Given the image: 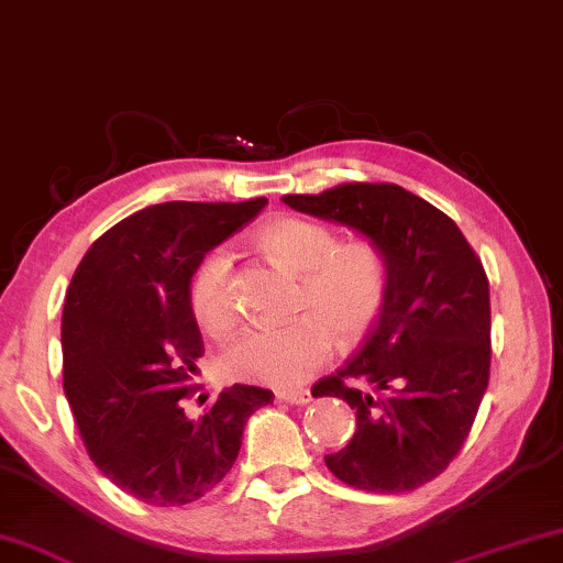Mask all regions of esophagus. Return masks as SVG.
I'll return each mask as SVG.
<instances>
[{"instance_id":"1","label":"esophagus","mask_w":563,"mask_h":563,"mask_svg":"<svg viewBox=\"0 0 563 563\" xmlns=\"http://www.w3.org/2000/svg\"><path fill=\"white\" fill-rule=\"evenodd\" d=\"M276 398L284 404H295V406H305L312 401V396H309V390H295V388H284V390H276Z\"/></svg>"}]
</instances>
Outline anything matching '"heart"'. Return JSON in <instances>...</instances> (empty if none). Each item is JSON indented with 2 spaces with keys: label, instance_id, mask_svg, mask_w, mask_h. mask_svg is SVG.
Listing matches in <instances>:
<instances>
[{
  "label": "heart",
  "instance_id": "heart-1",
  "mask_svg": "<svg viewBox=\"0 0 563 563\" xmlns=\"http://www.w3.org/2000/svg\"><path fill=\"white\" fill-rule=\"evenodd\" d=\"M266 258L299 276L301 314L287 324H254L225 347L228 376L274 388H297L330 361L332 330L345 342L361 340L386 309L390 266L371 239L340 241L330 225L284 216L258 228ZM192 317L210 335H223L239 320L231 256L213 249L192 272Z\"/></svg>",
  "mask_w": 563,
  "mask_h": 563
}]
</instances>
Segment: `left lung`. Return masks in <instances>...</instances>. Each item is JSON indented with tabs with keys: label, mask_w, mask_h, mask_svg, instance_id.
<instances>
[{
	"label": "left lung",
	"mask_w": 563,
	"mask_h": 563,
	"mask_svg": "<svg viewBox=\"0 0 563 563\" xmlns=\"http://www.w3.org/2000/svg\"><path fill=\"white\" fill-rule=\"evenodd\" d=\"M299 213L376 241L390 266L386 309L355 355L312 396L355 409L328 470L368 493H409L442 475L470 437L490 380V284L457 223L394 183L284 195Z\"/></svg>",
	"instance_id": "left-lung-1"
}]
</instances>
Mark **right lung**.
Returning a JSON list of instances; mask_svg holds the SVG:
<instances>
[{
  "instance_id": "add662e5",
  "label": "right lung",
  "mask_w": 563,
  "mask_h": 563,
  "mask_svg": "<svg viewBox=\"0 0 563 563\" xmlns=\"http://www.w3.org/2000/svg\"><path fill=\"white\" fill-rule=\"evenodd\" d=\"M266 198L159 202L93 241L63 307V388L88 457L113 485L157 508L195 503L231 472L246 419L274 401L233 383L192 419L185 404L202 338L187 289L210 249Z\"/></svg>"
}]
</instances>
